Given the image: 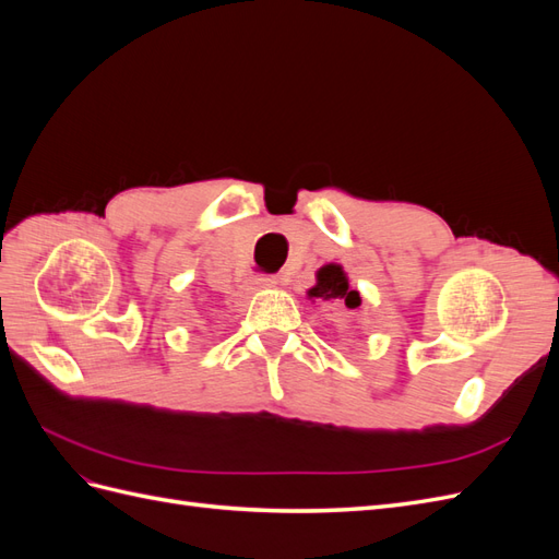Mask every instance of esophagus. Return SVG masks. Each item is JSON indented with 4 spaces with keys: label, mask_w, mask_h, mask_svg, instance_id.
Returning a JSON list of instances; mask_svg holds the SVG:
<instances>
[{
    "label": "esophagus",
    "mask_w": 559,
    "mask_h": 559,
    "mask_svg": "<svg viewBox=\"0 0 559 559\" xmlns=\"http://www.w3.org/2000/svg\"><path fill=\"white\" fill-rule=\"evenodd\" d=\"M253 284H257V289H270V286L280 284V277L277 275H259L257 280H253Z\"/></svg>",
    "instance_id": "esophagus-1"
}]
</instances>
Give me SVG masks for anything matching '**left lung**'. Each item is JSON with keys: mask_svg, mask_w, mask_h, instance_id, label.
Here are the masks:
<instances>
[{"mask_svg": "<svg viewBox=\"0 0 559 559\" xmlns=\"http://www.w3.org/2000/svg\"><path fill=\"white\" fill-rule=\"evenodd\" d=\"M310 298H321V300H337L345 302L347 308L359 306V294L349 289V282L343 273L341 265H324L317 273V286L308 292Z\"/></svg>", "mask_w": 559, "mask_h": 559, "instance_id": "obj_1", "label": "left lung"}]
</instances>
